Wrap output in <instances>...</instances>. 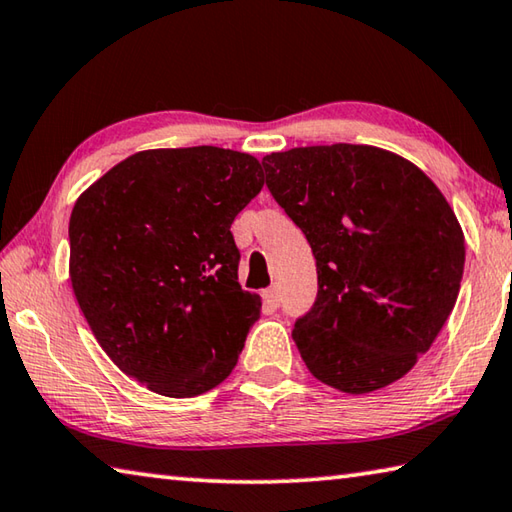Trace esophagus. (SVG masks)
I'll return each instance as SVG.
<instances>
[{
	"label": "esophagus",
	"mask_w": 512,
	"mask_h": 512,
	"mask_svg": "<svg viewBox=\"0 0 512 512\" xmlns=\"http://www.w3.org/2000/svg\"><path fill=\"white\" fill-rule=\"evenodd\" d=\"M280 300H282L280 291H277L275 286L273 288H266V291H264V302L271 306V309H277V306H280Z\"/></svg>",
	"instance_id": "34e87169"
}]
</instances>
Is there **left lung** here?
<instances>
[{
  "mask_svg": "<svg viewBox=\"0 0 512 512\" xmlns=\"http://www.w3.org/2000/svg\"><path fill=\"white\" fill-rule=\"evenodd\" d=\"M262 165L318 268L293 329L306 367L347 394L403 378L461 288L466 244L450 203L416 165L369 145L295 147Z\"/></svg>",
  "mask_w": 512,
  "mask_h": 512,
  "instance_id": "8db88e82",
  "label": "left lung"
}]
</instances>
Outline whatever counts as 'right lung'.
<instances>
[{
    "label": "right lung",
    "instance_id": "obj_1",
    "mask_svg": "<svg viewBox=\"0 0 512 512\" xmlns=\"http://www.w3.org/2000/svg\"><path fill=\"white\" fill-rule=\"evenodd\" d=\"M262 188L253 156L201 145L129 156L76 201L73 293L129 378L188 398L230 376L262 311L230 226Z\"/></svg>",
    "mask_w": 512,
    "mask_h": 512
}]
</instances>
